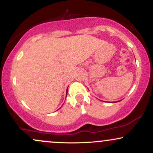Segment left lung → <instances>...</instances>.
I'll return each mask as SVG.
<instances>
[{"label": "left lung", "mask_w": 153, "mask_h": 153, "mask_svg": "<svg viewBox=\"0 0 153 153\" xmlns=\"http://www.w3.org/2000/svg\"><path fill=\"white\" fill-rule=\"evenodd\" d=\"M112 103H113V102H112Z\"/></svg>", "instance_id": "1"}]
</instances>
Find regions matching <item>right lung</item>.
<instances>
[{"label": "right lung", "instance_id": "right-lung-1", "mask_svg": "<svg viewBox=\"0 0 153 153\" xmlns=\"http://www.w3.org/2000/svg\"><path fill=\"white\" fill-rule=\"evenodd\" d=\"M67 94H68V89H67ZM67 94H66V95H67Z\"/></svg>", "mask_w": 153, "mask_h": 153}]
</instances>
